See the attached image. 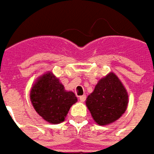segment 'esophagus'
<instances>
[{
	"label": "esophagus",
	"instance_id": "esophagus-1",
	"mask_svg": "<svg viewBox=\"0 0 154 154\" xmlns=\"http://www.w3.org/2000/svg\"><path fill=\"white\" fill-rule=\"evenodd\" d=\"M79 98H80V101H81V102H84V101L86 100V96H85V95H83V96H81Z\"/></svg>",
	"mask_w": 154,
	"mask_h": 154
}]
</instances>
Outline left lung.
<instances>
[{
	"label": "left lung",
	"instance_id": "8db88e82",
	"mask_svg": "<svg viewBox=\"0 0 154 154\" xmlns=\"http://www.w3.org/2000/svg\"><path fill=\"white\" fill-rule=\"evenodd\" d=\"M128 103V92L113 72L108 73L97 82L86 100L94 121L99 125L117 121L125 112Z\"/></svg>",
	"mask_w": 154,
	"mask_h": 154
}]
</instances>
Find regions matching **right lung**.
Segmentation results:
<instances>
[{
	"label": "right lung",
	"instance_id": "right-lung-1",
	"mask_svg": "<svg viewBox=\"0 0 154 154\" xmlns=\"http://www.w3.org/2000/svg\"><path fill=\"white\" fill-rule=\"evenodd\" d=\"M30 98L37 113L52 124L64 122L71 106L77 102L74 93L66 91L51 72L38 78L32 87Z\"/></svg>",
	"mask_w": 154,
	"mask_h": 154
}]
</instances>
